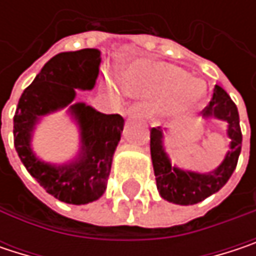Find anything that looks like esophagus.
<instances>
[{"instance_id": "1", "label": "esophagus", "mask_w": 256, "mask_h": 256, "mask_svg": "<svg viewBox=\"0 0 256 256\" xmlns=\"http://www.w3.org/2000/svg\"><path fill=\"white\" fill-rule=\"evenodd\" d=\"M128 116H136V117H148V108L142 104H134L128 110Z\"/></svg>"}]
</instances>
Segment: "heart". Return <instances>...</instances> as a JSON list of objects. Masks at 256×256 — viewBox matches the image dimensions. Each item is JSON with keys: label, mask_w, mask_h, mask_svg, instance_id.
<instances>
[{"label": "heart", "mask_w": 256, "mask_h": 256, "mask_svg": "<svg viewBox=\"0 0 256 256\" xmlns=\"http://www.w3.org/2000/svg\"><path fill=\"white\" fill-rule=\"evenodd\" d=\"M128 94L160 100L158 112L163 117L190 114L200 106L206 87L185 70L164 62H140L126 74Z\"/></svg>", "instance_id": "1"}]
</instances>
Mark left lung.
I'll return each mask as SVG.
<instances>
[{"label":"left lung","mask_w":256,"mask_h":256,"mask_svg":"<svg viewBox=\"0 0 256 256\" xmlns=\"http://www.w3.org/2000/svg\"><path fill=\"white\" fill-rule=\"evenodd\" d=\"M202 114L204 118L214 117L226 122L227 136L230 138V150L227 151L222 163L210 172L200 174L172 164L164 150V133H168V130L162 128H151L150 146L157 190L164 200L175 204H196L218 192L232 175L242 151V130L237 106L222 87L215 86L214 98Z\"/></svg>","instance_id":"left-lung-1"}]
</instances>
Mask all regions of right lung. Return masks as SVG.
<instances>
[{"instance_id":"add662e5","label":"right lung","mask_w":256,"mask_h":256,"mask_svg":"<svg viewBox=\"0 0 256 256\" xmlns=\"http://www.w3.org/2000/svg\"><path fill=\"white\" fill-rule=\"evenodd\" d=\"M100 65L98 48L64 52L52 58L28 86L14 114V148L26 170L53 197L70 204H87L102 197L120 142L124 118L102 114L76 102L78 90H92ZM68 108L80 132L78 156L62 165L42 162L32 150L36 124L48 114Z\"/></svg>"}]
</instances>
